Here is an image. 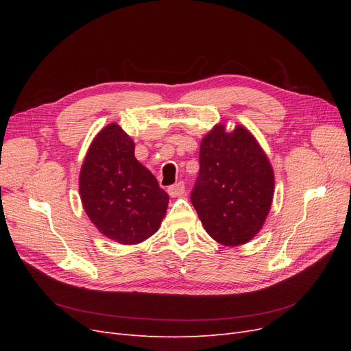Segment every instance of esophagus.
Here are the masks:
<instances>
[{
	"label": "esophagus",
	"instance_id": "34e87169",
	"mask_svg": "<svg viewBox=\"0 0 351 351\" xmlns=\"http://www.w3.org/2000/svg\"><path fill=\"white\" fill-rule=\"evenodd\" d=\"M184 192H186V186H184L183 182H178V183H176V184L168 187V195L171 196V197L182 196Z\"/></svg>",
	"mask_w": 351,
	"mask_h": 351
}]
</instances>
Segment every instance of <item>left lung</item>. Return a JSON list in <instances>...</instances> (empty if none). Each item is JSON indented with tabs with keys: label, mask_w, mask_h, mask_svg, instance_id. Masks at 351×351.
I'll return each mask as SVG.
<instances>
[{
	"label": "left lung",
	"mask_w": 351,
	"mask_h": 351,
	"mask_svg": "<svg viewBox=\"0 0 351 351\" xmlns=\"http://www.w3.org/2000/svg\"><path fill=\"white\" fill-rule=\"evenodd\" d=\"M192 204L208 234L222 246L249 243L262 230L274 199V169L246 127L217 124L204 136Z\"/></svg>",
	"instance_id": "1"
}]
</instances>
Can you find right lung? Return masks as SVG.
Instances as JSON below:
<instances>
[{"label":"right lung","mask_w":351,"mask_h":351,"mask_svg":"<svg viewBox=\"0 0 351 351\" xmlns=\"http://www.w3.org/2000/svg\"><path fill=\"white\" fill-rule=\"evenodd\" d=\"M79 192L99 232L129 246L155 234L169 200L154 174L137 161L133 139L117 123L93 137L80 168Z\"/></svg>","instance_id":"right-lung-1"}]
</instances>
